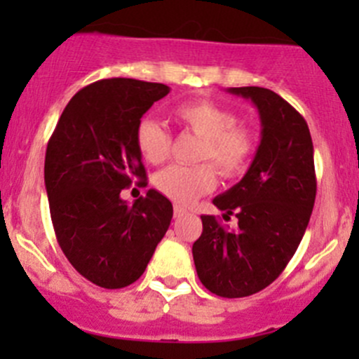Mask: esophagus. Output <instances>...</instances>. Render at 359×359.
I'll return each instance as SVG.
<instances>
[{
	"label": "esophagus",
	"instance_id": "1",
	"mask_svg": "<svg viewBox=\"0 0 359 359\" xmlns=\"http://www.w3.org/2000/svg\"><path fill=\"white\" fill-rule=\"evenodd\" d=\"M173 213H175V217H180V215H184V213H186V208H184V206H180V205H173Z\"/></svg>",
	"mask_w": 359,
	"mask_h": 359
}]
</instances>
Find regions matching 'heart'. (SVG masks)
<instances>
[{"instance_id":"1","label":"heart","mask_w":359,"mask_h":359,"mask_svg":"<svg viewBox=\"0 0 359 359\" xmlns=\"http://www.w3.org/2000/svg\"><path fill=\"white\" fill-rule=\"evenodd\" d=\"M173 116L184 128L201 137L198 159L213 162L226 177H234L247 168L255 153L257 137L252 126L238 121L236 112L213 100L200 99L177 106ZM135 144L146 161L159 165L168 158L172 135L158 119L146 116L137 123ZM212 165L211 163L172 165L158 173L154 184L159 193L170 200L191 205L215 189L217 172Z\"/></svg>"}]
</instances>
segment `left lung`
<instances>
[{"mask_svg": "<svg viewBox=\"0 0 359 359\" xmlns=\"http://www.w3.org/2000/svg\"><path fill=\"white\" fill-rule=\"evenodd\" d=\"M250 99L260 116V144L243 179L213 200L227 229L201 215L203 233L193 245L198 278L219 297L238 299L269 287L302 241L316 200L314 149L309 126L290 104L260 86L229 88Z\"/></svg>", "mask_w": 359, "mask_h": 359, "instance_id": "8db88e82", "label": "left lung"}]
</instances>
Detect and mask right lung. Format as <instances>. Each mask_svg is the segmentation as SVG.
<instances>
[{"mask_svg": "<svg viewBox=\"0 0 359 359\" xmlns=\"http://www.w3.org/2000/svg\"><path fill=\"white\" fill-rule=\"evenodd\" d=\"M170 92L163 83L100 79L66 106L46 146L45 186L53 229L76 271L102 288H125L146 271L173 215L149 189L128 205L121 191L147 186L135 128Z\"/></svg>", "mask_w": 359, "mask_h": 359, "instance_id": "obj_1", "label": "right lung"}]
</instances>
